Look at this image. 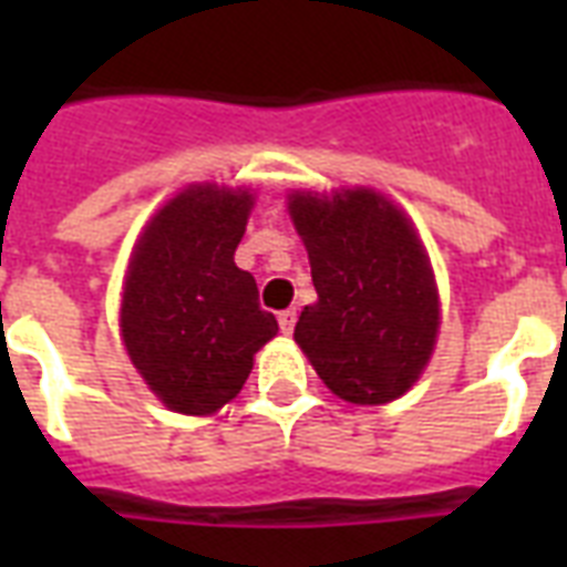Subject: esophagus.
Instances as JSON below:
<instances>
[{
  "mask_svg": "<svg viewBox=\"0 0 567 567\" xmlns=\"http://www.w3.org/2000/svg\"><path fill=\"white\" fill-rule=\"evenodd\" d=\"M293 323H297V311H293V309L279 311V329H282L285 336H291Z\"/></svg>",
  "mask_w": 567,
  "mask_h": 567,
  "instance_id": "esophagus-1",
  "label": "esophagus"
}]
</instances>
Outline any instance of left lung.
Segmentation results:
<instances>
[{"instance_id":"8db88e82","label":"left lung","mask_w":567,"mask_h":567,"mask_svg":"<svg viewBox=\"0 0 567 567\" xmlns=\"http://www.w3.org/2000/svg\"><path fill=\"white\" fill-rule=\"evenodd\" d=\"M318 302L293 338L341 400L379 405L421 377L439 332L430 258L405 214L373 190L293 194Z\"/></svg>"}]
</instances>
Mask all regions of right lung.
Returning <instances> with one entry per match:
<instances>
[{
    "label": "right lung",
    "mask_w": 567,
    "mask_h": 567,
    "mask_svg": "<svg viewBox=\"0 0 567 567\" xmlns=\"http://www.w3.org/2000/svg\"><path fill=\"white\" fill-rule=\"evenodd\" d=\"M252 196L196 185L164 205L128 261L120 327L128 359L164 405L212 414L238 394L279 332L235 265Z\"/></svg>",
    "instance_id": "add662e5"
}]
</instances>
